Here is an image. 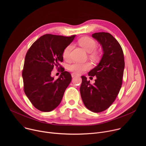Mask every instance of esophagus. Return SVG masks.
Instances as JSON below:
<instances>
[{
    "mask_svg": "<svg viewBox=\"0 0 146 146\" xmlns=\"http://www.w3.org/2000/svg\"><path fill=\"white\" fill-rule=\"evenodd\" d=\"M76 76H77V74H76L74 73H72V77H76Z\"/></svg>",
    "mask_w": 146,
    "mask_h": 146,
    "instance_id": "34e87169",
    "label": "esophagus"
}]
</instances>
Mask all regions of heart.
Wrapping results in <instances>:
<instances>
[{
  "label": "heart",
  "instance_id": "b5f03b06",
  "mask_svg": "<svg viewBox=\"0 0 146 146\" xmlns=\"http://www.w3.org/2000/svg\"><path fill=\"white\" fill-rule=\"evenodd\" d=\"M78 44L88 52H91L93 57L96 58L98 55L97 52L94 51L97 47L96 41L89 37H82L78 40ZM73 44L68 45L64 50L62 55L65 59L68 60L70 58L71 52L73 49ZM92 65L90 62H75L68 66V69L75 74H81L91 68Z\"/></svg>",
  "mask_w": 146,
  "mask_h": 146
}]
</instances>
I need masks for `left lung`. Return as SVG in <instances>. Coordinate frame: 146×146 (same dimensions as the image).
<instances>
[{
    "mask_svg": "<svg viewBox=\"0 0 146 146\" xmlns=\"http://www.w3.org/2000/svg\"><path fill=\"white\" fill-rule=\"evenodd\" d=\"M92 37L101 45L103 54L98 65L88 73L89 76L96 77L95 82L92 85L86 77L81 76L80 91L86 107L92 112L100 113L112 105L119 92L125 62L122 49L111 34L98 32Z\"/></svg>",
    "mask_w": 146,
    "mask_h": 146,
    "instance_id": "1",
    "label": "left lung"
}]
</instances>
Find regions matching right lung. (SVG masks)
Instances as JSON below:
<instances>
[{
  "mask_svg": "<svg viewBox=\"0 0 146 146\" xmlns=\"http://www.w3.org/2000/svg\"><path fill=\"white\" fill-rule=\"evenodd\" d=\"M70 37L46 34L38 38L28 50L25 58L23 78L24 92L40 111L48 112L60 104L72 80L71 74L62 68L59 78L51 77L54 67L63 61V51L74 40Z\"/></svg>",
  "mask_w": 146,
  "mask_h": 146,
  "instance_id": "obj_1",
  "label": "right lung"
}]
</instances>
